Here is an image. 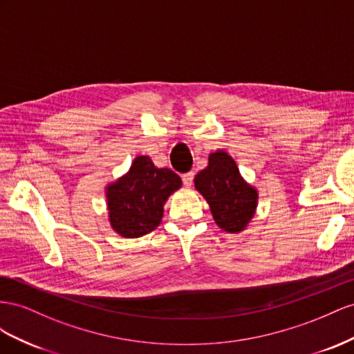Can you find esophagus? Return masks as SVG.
<instances>
[{
    "label": "esophagus",
    "mask_w": 354,
    "mask_h": 354,
    "mask_svg": "<svg viewBox=\"0 0 354 354\" xmlns=\"http://www.w3.org/2000/svg\"><path fill=\"white\" fill-rule=\"evenodd\" d=\"M193 179H194L193 171H187V174L183 175V180H184L185 187H191V184H193Z\"/></svg>",
    "instance_id": "34e87169"
}]
</instances>
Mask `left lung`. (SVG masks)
I'll list each match as a JSON object with an SVG mask.
<instances>
[{
  "label": "left lung",
  "mask_w": 354,
  "mask_h": 354,
  "mask_svg": "<svg viewBox=\"0 0 354 354\" xmlns=\"http://www.w3.org/2000/svg\"><path fill=\"white\" fill-rule=\"evenodd\" d=\"M194 187L205 197L216 225L227 233L239 234L254 219L258 189L240 175L234 158L227 151L209 154L207 167L194 178Z\"/></svg>",
  "instance_id": "8db88e82"
}]
</instances>
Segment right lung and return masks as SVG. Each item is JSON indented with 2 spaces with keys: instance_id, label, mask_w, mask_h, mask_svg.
<instances>
[{
  "instance_id": "obj_1",
  "label": "right lung",
  "mask_w": 354,
  "mask_h": 354,
  "mask_svg": "<svg viewBox=\"0 0 354 354\" xmlns=\"http://www.w3.org/2000/svg\"><path fill=\"white\" fill-rule=\"evenodd\" d=\"M183 185L179 175L138 156L123 176L105 187L109 225L117 234L136 239L156 230L167 198Z\"/></svg>"
}]
</instances>
